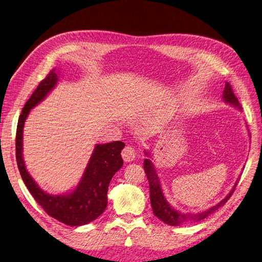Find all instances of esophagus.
<instances>
[{
    "instance_id": "esophagus-1",
    "label": "esophagus",
    "mask_w": 262,
    "mask_h": 262,
    "mask_svg": "<svg viewBox=\"0 0 262 262\" xmlns=\"http://www.w3.org/2000/svg\"><path fill=\"white\" fill-rule=\"evenodd\" d=\"M121 155H122V158H123L124 162H132L136 158V150H135L134 147L127 145L123 148Z\"/></svg>"
}]
</instances>
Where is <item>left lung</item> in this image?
<instances>
[{
    "label": "left lung",
    "instance_id": "1",
    "mask_svg": "<svg viewBox=\"0 0 262 262\" xmlns=\"http://www.w3.org/2000/svg\"><path fill=\"white\" fill-rule=\"evenodd\" d=\"M223 99L226 103H229L230 105H232L236 108L242 110V105H241L238 99H237L234 95L229 82H226L224 93H223ZM144 154L146 156L150 157L149 152L144 151ZM143 165H144V170H145L147 180L149 182L150 203H151V208H152L154 214L159 220H161L162 222H164L165 224H167L169 226H180L185 223H198V222H201V221L207 219L210 214L215 212L217 209H220L227 203V201L231 198L233 191L235 190L237 183H238V180H237L234 187L229 192V194L224 200H222L219 204H216L215 206H213V207H211L203 212H199V213H182V212L173 209L169 205V203L166 201V198L164 196L163 190L161 187V182H160L159 176H158L156 167H155V164L150 161V159H145Z\"/></svg>",
    "mask_w": 262,
    "mask_h": 262
}]
</instances>
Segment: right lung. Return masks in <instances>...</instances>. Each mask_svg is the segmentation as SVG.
Wrapping results in <instances>:
<instances>
[{"label": "right lung", "mask_w": 262, "mask_h": 262, "mask_svg": "<svg viewBox=\"0 0 262 262\" xmlns=\"http://www.w3.org/2000/svg\"><path fill=\"white\" fill-rule=\"evenodd\" d=\"M59 74L52 69L41 80L24 106L18 118L15 138V155L20 177L29 192L48 215L71 226H83L100 216L107 206V189L113 176L122 167L121 150L125 144L114 141L96 144L84 172L73 191L63 194H49L29 174L23 158V129L26 119L34 106L41 102L57 84Z\"/></svg>", "instance_id": "add662e5"}]
</instances>
